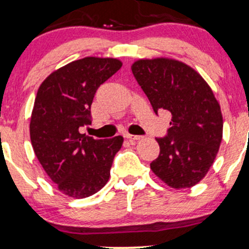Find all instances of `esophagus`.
Instances as JSON below:
<instances>
[{
  "mask_svg": "<svg viewBox=\"0 0 249 249\" xmlns=\"http://www.w3.org/2000/svg\"><path fill=\"white\" fill-rule=\"evenodd\" d=\"M124 137L128 141H139L142 139V136H137V135H130V134H125Z\"/></svg>",
  "mask_w": 249,
  "mask_h": 249,
  "instance_id": "1",
  "label": "esophagus"
}]
</instances>
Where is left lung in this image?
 Instances as JSON below:
<instances>
[{
	"mask_svg": "<svg viewBox=\"0 0 249 249\" xmlns=\"http://www.w3.org/2000/svg\"><path fill=\"white\" fill-rule=\"evenodd\" d=\"M131 71L156 114H172L167 135L156 139L160 152L150 164L152 172L172 188L195 186L213 164L223 137L222 110L213 90L178 60H137Z\"/></svg>",
	"mask_w": 249,
	"mask_h": 249,
	"instance_id": "left-lung-1",
	"label": "left lung"
}]
</instances>
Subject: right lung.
Segmentation results:
<instances>
[{
    "instance_id": "add662e5",
    "label": "right lung",
    "mask_w": 249,
    "mask_h": 249,
    "mask_svg": "<svg viewBox=\"0 0 249 249\" xmlns=\"http://www.w3.org/2000/svg\"><path fill=\"white\" fill-rule=\"evenodd\" d=\"M122 67L110 57L89 56L52 72L36 92L30 122L33 150L64 195L84 198L106 185L124 137L94 140L79 128L91 124L98 88Z\"/></svg>"
}]
</instances>
